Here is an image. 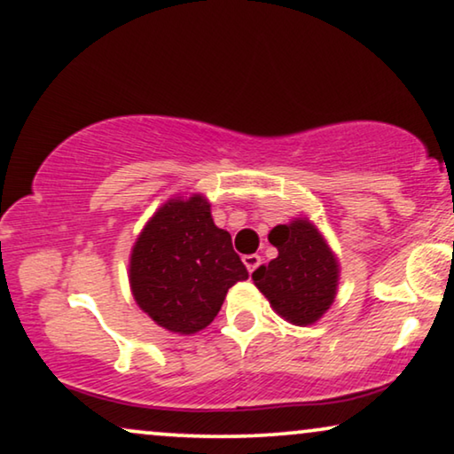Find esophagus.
Returning <instances> with one entry per match:
<instances>
[{"label":"esophagus","instance_id":"esophagus-1","mask_svg":"<svg viewBox=\"0 0 454 454\" xmlns=\"http://www.w3.org/2000/svg\"><path fill=\"white\" fill-rule=\"evenodd\" d=\"M243 264H246L247 272H254L255 268L262 264V258L258 254H249V255H243Z\"/></svg>","mask_w":454,"mask_h":454}]
</instances>
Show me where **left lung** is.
Wrapping results in <instances>:
<instances>
[{"instance_id":"1","label":"left lung","mask_w":454,"mask_h":454,"mask_svg":"<svg viewBox=\"0 0 454 454\" xmlns=\"http://www.w3.org/2000/svg\"><path fill=\"white\" fill-rule=\"evenodd\" d=\"M278 255L252 274L268 303L293 325H313L338 294L340 262L324 233L297 216L268 233Z\"/></svg>"}]
</instances>
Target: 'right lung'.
<instances>
[{"label": "right lung", "mask_w": 454, "mask_h": 454, "mask_svg": "<svg viewBox=\"0 0 454 454\" xmlns=\"http://www.w3.org/2000/svg\"><path fill=\"white\" fill-rule=\"evenodd\" d=\"M247 270L202 194L174 196L141 229L129 260L130 293L163 330L192 336L216 317Z\"/></svg>", "instance_id": "1"}]
</instances>
